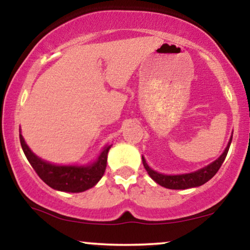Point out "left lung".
<instances>
[{
	"label": "left lung",
	"mask_w": 250,
	"mask_h": 250,
	"mask_svg": "<svg viewBox=\"0 0 250 250\" xmlns=\"http://www.w3.org/2000/svg\"><path fill=\"white\" fill-rule=\"evenodd\" d=\"M231 139H233V136H231L230 140H229L228 146H227V148L225 149V151H223V154L221 155L216 161H214L213 163H210V165H208L207 167L200 169V170L194 171V173L181 174V175L160 174L149 167L143 156H142V162H143V166H145L146 170H147V173L149 174V176H150L155 182L159 183L160 186H162V187L168 188V189H188L193 187H199V186H202L205 185L206 182H208V181L210 180L211 177L217 173V171H219V169L221 168V166H222L223 161H225L227 154H228L229 147H230V143H231Z\"/></svg>",
	"instance_id": "8db88e82"
}]
</instances>
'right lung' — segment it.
<instances>
[{
    "instance_id": "add662e5",
    "label": "right lung",
    "mask_w": 250,
    "mask_h": 250,
    "mask_svg": "<svg viewBox=\"0 0 250 250\" xmlns=\"http://www.w3.org/2000/svg\"><path fill=\"white\" fill-rule=\"evenodd\" d=\"M20 142L25 157L43 182L60 191L81 193L94 187L103 176L107 167V156L111 145L105 146L99 159L90 166H56L45 162L30 150L23 136L20 134Z\"/></svg>"
}]
</instances>
